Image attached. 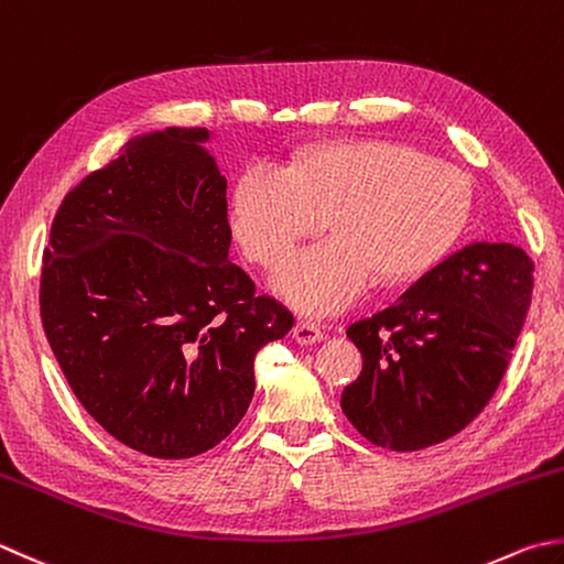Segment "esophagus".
Listing matches in <instances>:
<instances>
[{"label": "esophagus", "mask_w": 564, "mask_h": 564, "mask_svg": "<svg viewBox=\"0 0 564 564\" xmlns=\"http://www.w3.org/2000/svg\"><path fill=\"white\" fill-rule=\"evenodd\" d=\"M323 337H325V329L317 323H311V319H301V323L293 327V339L297 345H315V341H319Z\"/></svg>", "instance_id": "1"}]
</instances>
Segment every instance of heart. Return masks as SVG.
<instances>
[{
    "mask_svg": "<svg viewBox=\"0 0 564 564\" xmlns=\"http://www.w3.org/2000/svg\"><path fill=\"white\" fill-rule=\"evenodd\" d=\"M471 185L455 165L399 141H341L297 169L259 161L241 175L231 227L247 257L279 269L305 237L337 229L291 261L275 291L297 311L339 313L379 279L411 283L457 247Z\"/></svg>",
    "mask_w": 564,
    "mask_h": 564,
    "instance_id": "obj_1",
    "label": "heart"
}]
</instances>
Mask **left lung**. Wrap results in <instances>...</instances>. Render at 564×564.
<instances>
[{"instance_id": "left-lung-1", "label": "left lung", "mask_w": 564, "mask_h": 564, "mask_svg": "<svg viewBox=\"0 0 564 564\" xmlns=\"http://www.w3.org/2000/svg\"><path fill=\"white\" fill-rule=\"evenodd\" d=\"M533 293L521 247L474 241L386 311L347 327L364 357L341 411L369 443L415 452L457 435L509 367Z\"/></svg>"}]
</instances>
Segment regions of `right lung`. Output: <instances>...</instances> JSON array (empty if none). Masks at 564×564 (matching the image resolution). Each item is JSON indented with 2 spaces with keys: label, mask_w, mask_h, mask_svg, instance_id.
Returning a JSON list of instances; mask_svg holds the SVG:
<instances>
[{
  "label": "right lung",
  "mask_w": 564,
  "mask_h": 564,
  "mask_svg": "<svg viewBox=\"0 0 564 564\" xmlns=\"http://www.w3.org/2000/svg\"><path fill=\"white\" fill-rule=\"evenodd\" d=\"M209 131L169 127L63 197L41 269V323L73 393L121 445L187 459L237 427L253 359L293 315L229 261L227 178Z\"/></svg>",
  "instance_id": "add662e5"
}]
</instances>
